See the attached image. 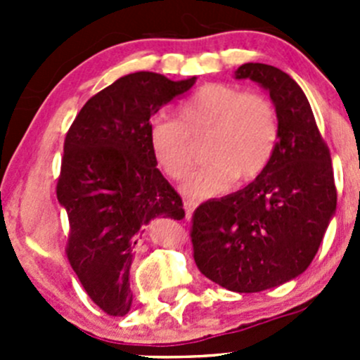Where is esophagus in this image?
Segmentation results:
<instances>
[{
	"instance_id": "1",
	"label": "esophagus",
	"mask_w": 360,
	"mask_h": 360,
	"mask_svg": "<svg viewBox=\"0 0 360 360\" xmlns=\"http://www.w3.org/2000/svg\"><path fill=\"white\" fill-rule=\"evenodd\" d=\"M195 207H197V202H193V200H184V212H186L188 219H190L191 214H193Z\"/></svg>"
}]
</instances>
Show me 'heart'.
Masks as SVG:
<instances>
[{
  "instance_id": "obj_1",
  "label": "heart",
  "mask_w": 360,
  "mask_h": 360,
  "mask_svg": "<svg viewBox=\"0 0 360 360\" xmlns=\"http://www.w3.org/2000/svg\"><path fill=\"white\" fill-rule=\"evenodd\" d=\"M177 120H157L150 148L158 169L172 181L186 179L195 162L193 141L207 136L209 160L188 179L190 197L221 195L235 181L252 183L271 163L281 141V118L266 96L233 83L198 86L176 110Z\"/></svg>"
}]
</instances>
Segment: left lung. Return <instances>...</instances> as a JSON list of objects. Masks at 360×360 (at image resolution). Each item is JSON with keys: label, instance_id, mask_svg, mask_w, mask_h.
Masks as SVG:
<instances>
[{"label": "left lung", "instance_id": "left-lung-1", "mask_svg": "<svg viewBox=\"0 0 360 360\" xmlns=\"http://www.w3.org/2000/svg\"><path fill=\"white\" fill-rule=\"evenodd\" d=\"M235 78H250L270 92L281 141L263 176L197 207L190 237L207 278L235 292H259L310 266L336 210L335 174L310 103L288 72L249 63Z\"/></svg>", "mask_w": 360, "mask_h": 360}]
</instances>
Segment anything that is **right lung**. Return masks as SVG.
Here are the masks:
<instances>
[{"mask_svg": "<svg viewBox=\"0 0 360 360\" xmlns=\"http://www.w3.org/2000/svg\"><path fill=\"white\" fill-rule=\"evenodd\" d=\"M195 79L122 76L86 101L64 139L57 200L69 219L66 256L90 300L112 317L132 304L129 270L141 228L153 217H184L151 155L150 120Z\"/></svg>", "mask_w": 360, "mask_h": 360, "instance_id": "right-lung-1", "label": "right lung"}]
</instances>
